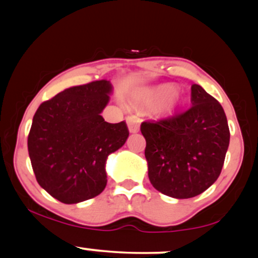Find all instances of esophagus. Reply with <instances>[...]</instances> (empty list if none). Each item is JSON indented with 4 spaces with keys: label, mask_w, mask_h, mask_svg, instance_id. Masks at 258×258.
<instances>
[{
    "label": "esophagus",
    "mask_w": 258,
    "mask_h": 258,
    "mask_svg": "<svg viewBox=\"0 0 258 258\" xmlns=\"http://www.w3.org/2000/svg\"><path fill=\"white\" fill-rule=\"evenodd\" d=\"M126 122L131 133H136L139 131V119H137L136 116H127Z\"/></svg>",
    "instance_id": "34e87169"
}]
</instances>
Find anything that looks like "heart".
<instances>
[{
  "label": "heart",
  "mask_w": 258,
  "mask_h": 258,
  "mask_svg": "<svg viewBox=\"0 0 258 258\" xmlns=\"http://www.w3.org/2000/svg\"><path fill=\"white\" fill-rule=\"evenodd\" d=\"M133 102L142 106H153L159 103L160 114L170 115L179 108L182 98L178 92L174 91L172 85L164 84L141 88L133 94Z\"/></svg>",
  "instance_id": "b5f03b06"
}]
</instances>
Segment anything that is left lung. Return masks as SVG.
Masks as SVG:
<instances>
[{
    "label": "left lung",
    "instance_id": "obj_1",
    "mask_svg": "<svg viewBox=\"0 0 258 258\" xmlns=\"http://www.w3.org/2000/svg\"><path fill=\"white\" fill-rule=\"evenodd\" d=\"M191 104L176 116L141 125L150 183L176 199L197 197L214 184L229 146L227 116L218 100L193 85Z\"/></svg>",
    "mask_w": 258,
    "mask_h": 258
}]
</instances>
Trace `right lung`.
I'll return each instance as SVG.
<instances>
[{
	"instance_id": "1",
	"label": "right lung",
	"mask_w": 258,
	"mask_h": 258,
	"mask_svg": "<svg viewBox=\"0 0 258 258\" xmlns=\"http://www.w3.org/2000/svg\"><path fill=\"white\" fill-rule=\"evenodd\" d=\"M110 81L67 88L35 112L28 150L38 184L54 199L78 204L106 185L109 154L125 144V121L109 123L100 112L110 99Z\"/></svg>"
}]
</instances>
